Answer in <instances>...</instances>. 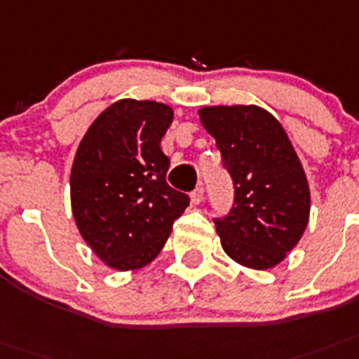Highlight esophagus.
Masks as SVG:
<instances>
[{
    "label": "esophagus",
    "instance_id": "obj_1",
    "mask_svg": "<svg viewBox=\"0 0 359 359\" xmlns=\"http://www.w3.org/2000/svg\"><path fill=\"white\" fill-rule=\"evenodd\" d=\"M203 198H204V186L203 184H198L197 188L191 191V203L194 204H201L203 203Z\"/></svg>",
    "mask_w": 359,
    "mask_h": 359
}]
</instances>
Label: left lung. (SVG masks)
Instances as JSON below:
<instances>
[{"label":"left lung","instance_id":"8db88e82","mask_svg":"<svg viewBox=\"0 0 359 359\" xmlns=\"http://www.w3.org/2000/svg\"><path fill=\"white\" fill-rule=\"evenodd\" d=\"M198 116L233 182L230 212L213 219L222 248L243 266H276L310 213L309 182L285 129L257 105L203 107Z\"/></svg>","mask_w":359,"mask_h":359}]
</instances>
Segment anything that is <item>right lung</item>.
I'll list each match as a JSON object with an SVG mask.
<instances>
[{
    "label": "right lung",
    "mask_w": 359,
    "mask_h": 359,
    "mask_svg": "<svg viewBox=\"0 0 359 359\" xmlns=\"http://www.w3.org/2000/svg\"><path fill=\"white\" fill-rule=\"evenodd\" d=\"M170 105L120 100L91 123L71 171L72 215L95 254L116 270L158 255L189 197L165 182L170 156L161 140Z\"/></svg>",
    "instance_id": "add662e5"
}]
</instances>
